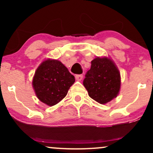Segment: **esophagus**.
I'll return each mask as SVG.
<instances>
[{"mask_svg": "<svg viewBox=\"0 0 153 153\" xmlns=\"http://www.w3.org/2000/svg\"><path fill=\"white\" fill-rule=\"evenodd\" d=\"M75 79H76V81H81L83 79V75L82 74L76 75V76H75Z\"/></svg>", "mask_w": 153, "mask_h": 153, "instance_id": "1", "label": "esophagus"}]
</instances>
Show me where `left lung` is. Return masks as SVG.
Instances as JSON below:
<instances>
[{
    "label": "left lung",
    "mask_w": 153,
    "mask_h": 153,
    "mask_svg": "<svg viewBox=\"0 0 153 153\" xmlns=\"http://www.w3.org/2000/svg\"><path fill=\"white\" fill-rule=\"evenodd\" d=\"M83 80L88 95L100 104H106L116 97L120 88V74L110 58H96Z\"/></svg>",
    "instance_id": "1"
}]
</instances>
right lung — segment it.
Returning a JSON list of instances; mask_svg holds the SVG:
<instances>
[{
  "instance_id": "add662e5",
  "label": "right lung",
  "mask_w": 153,
  "mask_h": 153,
  "mask_svg": "<svg viewBox=\"0 0 153 153\" xmlns=\"http://www.w3.org/2000/svg\"><path fill=\"white\" fill-rule=\"evenodd\" d=\"M74 81V76L61 62L48 59L37 69L33 86L42 102L53 106L65 97Z\"/></svg>"
}]
</instances>
